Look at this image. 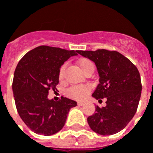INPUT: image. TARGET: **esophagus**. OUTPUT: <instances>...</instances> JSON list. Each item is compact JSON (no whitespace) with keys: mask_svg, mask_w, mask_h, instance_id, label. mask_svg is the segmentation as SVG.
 Instances as JSON below:
<instances>
[{"mask_svg":"<svg viewBox=\"0 0 153 153\" xmlns=\"http://www.w3.org/2000/svg\"><path fill=\"white\" fill-rule=\"evenodd\" d=\"M84 104H85L84 102H78V105H79V106H83Z\"/></svg>","mask_w":153,"mask_h":153,"instance_id":"1","label":"esophagus"}]
</instances>
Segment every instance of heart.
<instances>
[{
    "mask_svg": "<svg viewBox=\"0 0 153 153\" xmlns=\"http://www.w3.org/2000/svg\"><path fill=\"white\" fill-rule=\"evenodd\" d=\"M78 65L79 66L80 70L83 71V73H85L87 70H89L90 68L94 67L93 63L88 59L86 58H83L80 59L78 61ZM65 65H61L59 71V79L60 80L63 79L64 77V72H65ZM91 91V86L88 84H84V85H76V86H73L70 88L68 91H67V94L71 97H73L74 99H83L85 98L86 96L90 93Z\"/></svg>",
    "mask_w": 153,
    "mask_h": 153,
    "instance_id": "b5f03b06",
    "label": "heart"
}]
</instances>
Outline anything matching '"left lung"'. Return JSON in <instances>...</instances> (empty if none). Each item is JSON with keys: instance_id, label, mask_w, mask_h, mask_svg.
I'll return each mask as SVG.
<instances>
[{"instance_id": "8db88e82", "label": "left lung", "mask_w": 153, "mask_h": 153, "mask_svg": "<svg viewBox=\"0 0 153 153\" xmlns=\"http://www.w3.org/2000/svg\"><path fill=\"white\" fill-rule=\"evenodd\" d=\"M96 65L99 83L92 96L106 98V106H96V112L88 117L92 130L102 135L118 133L134 116L140 100L142 83L137 67L118 51L99 49L79 51Z\"/></svg>"}]
</instances>
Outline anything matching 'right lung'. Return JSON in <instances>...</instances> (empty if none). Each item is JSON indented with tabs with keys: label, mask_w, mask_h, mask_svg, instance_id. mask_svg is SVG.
<instances>
[{
	"label": "right lung",
	"mask_w": 153,
	"mask_h": 153,
	"mask_svg": "<svg viewBox=\"0 0 153 153\" xmlns=\"http://www.w3.org/2000/svg\"><path fill=\"white\" fill-rule=\"evenodd\" d=\"M78 52L40 46L19 61L12 83L15 106L22 120L36 134L49 136L60 131L70 110L77 106L74 100L61 97L55 102L47 96L59 83L60 66Z\"/></svg>",
	"instance_id": "obj_1"
}]
</instances>
